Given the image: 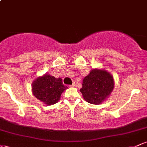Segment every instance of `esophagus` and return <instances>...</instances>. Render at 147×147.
I'll return each instance as SVG.
<instances>
[{
	"label": "esophagus",
	"mask_w": 147,
	"mask_h": 147,
	"mask_svg": "<svg viewBox=\"0 0 147 147\" xmlns=\"http://www.w3.org/2000/svg\"><path fill=\"white\" fill-rule=\"evenodd\" d=\"M75 85H76V84H75V82H73V84H72L71 86H70V87H75Z\"/></svg>",
	"instance_id": "34e87169"
}]
</instances>
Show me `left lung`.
I'll return each instance as SVG.
<instances>
[{
  "instance_id": "1",
  "label": "left lung",
  "mask_w": 147,
  "mask_h": 147,
  "mask_svg": "<svg viewBox=\"0 0 147 147\" xmlns=\"http://www.w3.org/2000/svg\"><path fill=\"white\" fill-rule=\"evenodd\" d=\"M114 88L113 77L104 69H93L84 77L80 92L92 104H100L107 99Z\"/></svg>"
}]
</instances>
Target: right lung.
I'll use <instances>...</instances> for the list:
<instances>
[{
  "label": "right lung",
  "mask_w": 147,
  "mask_h": 147,
  "mask_svg": "<svg viewBox=\"0 0 147 147\" xmlns=\"http://www.w3.org/2000/svg\"><path fill=\"white\" fill-rule=\"evenodd\" d=\"M32 86L34 96L46 105L57 103L62 92L68 88L63 85L61 79L55 78L48 74L36 78Z\"/></svg>",
  "instance_id": "right-lung-1"
}]
</instances>
